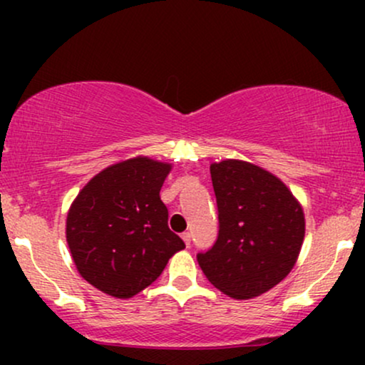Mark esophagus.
Listing matches in <instances>:
<instances>
[{
  "label": "esophagus",
  "instance_id": "34e87169",
  "mask_svg": "<svg viewBox=\"0 0 365 365\" xmlns=\"http://www.w3.org/2000/svg\"><path fill=\"white\" fill-rule=\"evenodd\" d=\"M182 238H183V242H185V245L190 247V233H188V232L182 233Z\"/></svg>",
  "mask_w": 365,
  "mask_h": 365
}]
</instances>
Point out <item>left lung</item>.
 <instances>
[{"instance_id":"left-lung-1","label":"left lung","mask_w":365,"mask_h":365,"mask_svg":"<svg viewBox=\"0 0 365 365\" xmlns=\"http://www.w3.org/2000/svg\"><path fill=\"white\" fill-rule=\"evenodd\" d=\"M220 232L197 262L220 292L254 299L295 266L305 235L302 206L269 171L240 159L211 165Z\"/></svg>"}]
</instances>
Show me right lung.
Returning <instances> with one entry per match:
<instances>
[{
	"instance_id": "add662e5",
	"label": "right lung",
	"mask_w": 365,
	"mask_h": 365,
	"mask_svg": "<svg viewBox=\"0 0 365 365\" xmlns=\"http://www.w3.org/2000/svg\"><path fill=\"white\" fill-rule=\"evenodd\" d=\"M168 163L139 156L108 166L78 192L66 216V242L86 282L130 299L156 282L185 244L168 228L159 190Z\"/></svg>"
}]
</instances>
